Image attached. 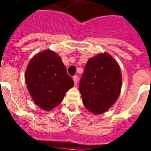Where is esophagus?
I'll return each mask as SVG.
<instances>
[{
	"label": "esophagus",
	"instance_id": "esophagus-1",
	"mask_svg": "<svg viewBox=\"0 0 151 151\" xmlns=\"http://www.w3.org/2000/svg\"><path fill=\"white\" fill-rule=\"evenodd\" d=\"M73 81H74V84H77L78 83V77L77 75H74L73 77Z\"/></svg>",
	"mask_w": 151,
	"mask_h": 151
}]
</instances>
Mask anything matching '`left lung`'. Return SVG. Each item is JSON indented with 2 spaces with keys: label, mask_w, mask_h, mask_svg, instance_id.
Here are the masks:
<instances>
[{
  "label": "left lung",
  "mask_w": 151,
  "mask_h": 151,
  "mask_svg": "<svg viewBox=\"0 0 151 151\" xmlns=\"http://www.w3.org/2000/svg\"><path fill=\"white\" fill-rule=\"evenodd\" d=\"M121 85L120 68L110 55L89 59L79 84L84 107L95 115L103 113L116 102Z\"/></svg>",
  "instance_id": "obj_1"
}]
</instances>
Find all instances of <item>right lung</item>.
<instances>
[{
  "mask_svg": "<svg viewBox=\"0 0 151 151\" xmlns=\"http://www.w3.org/2000/svg\"><path fill=\"white\" fill-rule=\"evenodd\" d=\"M25 82L34 102L46 111L60 104L74 84L60 57L51 50L40 52L30 60Z\"/></svg>",
  "mask_w": 151,
  "mask_h": 151,
  "instance_id": "obj_1",
  "label": "right lung"
}]
</instances>
